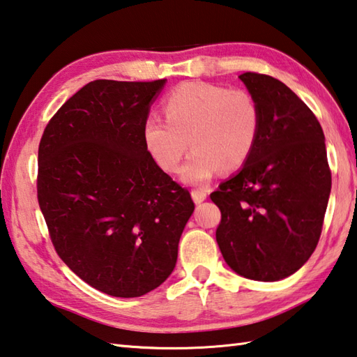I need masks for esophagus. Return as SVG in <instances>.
Returning <instances> with one entry per match:
<instances>
[{
  "mask_svg": "<svg viewBox=\"0 0 357 357\" xmlns=\"http://www.w3.org/2000/svg\"><path fill=\"white\" fill-rule=\"evenodd\" d=\"M206 197H207V192L206 190H192V198H193V201H195L197 204L203 203V201L206 199Z\"/></svg>",
  "mask_w": 357,
  "mask_h": 357,
  "instance_id": "34e87169",
  "label": "esophagus"
}]
</instances>
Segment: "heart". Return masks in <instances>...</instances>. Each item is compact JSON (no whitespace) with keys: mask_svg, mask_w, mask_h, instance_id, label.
<instances>
[{"mask_svg":"<svg viewBox=\"0 0 357 357\" xmlns=\"http://www.w3.org/2000/svg\"><path fill=\"white\" fill-rule=\"evenodd\" d=\"M164 114L165 120L159 115L145 120V146L162 170L174 173L190 145L181 173L189 184H206L218 170H238L261 135V107L246 90L184 82L165 96Z\"/></svg>","mask_w":357,"mask_h":357,"instance_id":"1","label":"heart"}]
</instances>
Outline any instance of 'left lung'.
I'll list each match as a JSON object with an SVG mask.
<instances>
[{
    "mask_svg": "<svg viewBox=\"0 0 357 357\" xmlns=\"http://www.w3.org/2000/svg\"><path fill=\"white\" fill-rule=\"evenodd\" d=\"M261 107L257 145L242 170L211 199L226 264L255 281H280L312 255L331 193L325 134L314 112L268 75L238 76Z\"/></svg>",
    "mask_w": 357,
    "mask_h": 357,
    "instance_id": "8db88e82",
    "label": "left lung"
}]
</instances>
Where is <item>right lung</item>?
<instances>
[{"label":"right lung","mask_w":357,"mask_h":357,"mask_svg":"<svg viewBox=\"0 0 357 357\" xmlns=\"http://www.w3.org/2000/svg\"><path fill=\"white\" fill-rule=\"evenodd\" d=\"M165 81L89 82L38 145L37 199L54 250L112 296H142L170 276L195 209L145 146L144 123Z\"/></svg>","instance_id":"add662e5"}]
</instances>
